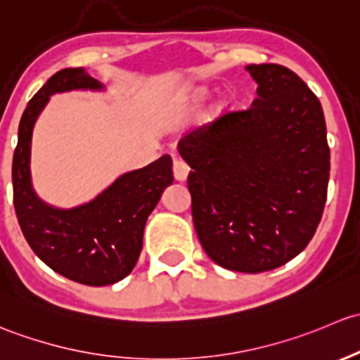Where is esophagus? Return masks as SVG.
Returning a JSON list of instances; mask_svg holds the SVG:
<instances>
[{"mask_svg": "<svg viewBox=\"0 0 360 360\" xmlns=\"http://www.w3.org/2000/svg\"><path fill=\"white\" fill-rule=\"evenodd\" d=\"M188 172H191V168H188V165L184 161V159L180 158L173 159V175H175L176 180L179 181L187 180Z\"/></svg>", "mask_w": 360, "mask_h": 360, "instance_id": "34e87169", "label": "esophagus"}]
</instances>
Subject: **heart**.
<instances>
[{
  "mask_svg": "<svg viewBox=\"0 0 360 360\" xmlns=\"http://www.w3.org/2000/svg\"><path fill=\"white\" fill-rule=\"evenodd\" d=\"M199 97H201V95H199V94H198V95H195V98H199Z\"/></svg>",
  "mask_w": 360,
  "mask_h": 360,
  "instance_id": "b5f03b06",
  "label": "heart"
}]
</instances>
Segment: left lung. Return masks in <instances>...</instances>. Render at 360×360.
<instances>
[{
  "mask_svg": "<svg viewBox=\"0 0 360 360\" xmlns=\"http://www.w3.org/2000/svg\"><path fill=\"white\" fill-rule=\"evenodd\" d=\"M250 109L179 142L192 168V218L202 250L227 270L266 272L310 243L324 211L329 147L321 102L292 70L251 64Z\"/></svg>",
  "mask_w": 360,
  "mask_h": 360,
  "instance_id": "1",
  "label": "left lung"
}]
</instances>
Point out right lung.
<instances>
[{"label":"right lung","mask_w":360,"mask_h":360,"mask_svg":"<svg viewBox=\"0 0 360 360\" xmlns=\"http://www.w3.org/2000/svg\"><path fill=\"white\" fill-rule=\"evenodd\" d=\"M76 90L105 91V86L86 69H62L25 107L13 153V205L24 237L39 260L74 283L109 286L124 279L139 262L147 218L173 184L172 158L161 155L123 173L83 205H48L32 185V131L51 95Z\"/></svg>","instance_id":"1"}]
</instances>
